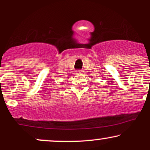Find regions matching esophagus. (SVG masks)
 Listing matches in <instances>:
<instances>
[{
    "instance_id": "obj_1",
    "label": "esophagus",
    "mask_w": 150,
    "mask_h": 150,
    "mask_svg": "<svg viewBox=\"0 0 150 150\" xmlns=\"http://www.w3.org/2000/svg\"><path fill=\"white\" fill-rule=\"evenodd\" d=\"M77 73H83V71H82V70H78V71L77 72Z\"/></svg>"
}]
</instances>
